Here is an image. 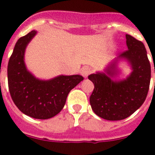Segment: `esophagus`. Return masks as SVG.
Instances as JSON below:
<instances>
[{
    "instance_id": "1",
    "label": "esophagus",
    "mask_w": 155,
    "mask_h": 155,
    "mask_svg": "<svg viewBox=\"0 0 155 155\" xmlns=\"http://www.w3.org/2000/svg\"><path fill=\"white\" fill-rule=\"evenodd\" d=\"M90 73H91V68L89 67H87V66L82 68L81 71V74L84 77V78H87L90 74Z\"/></svg>"
}]
</instances>
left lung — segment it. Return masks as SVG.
Instances as JSON below:
<instances>
[{
	"mask_svg": "<svg viewBox=\"0 0 155 155\" xmlns=\"http://www.w3.org/2000/svg\"><path fill=\"white\" fill-rule=\"evenodd\" d=\"M126 39L127 51L108 64L103 71L88 76L94 85L90 96L91 109L104 120L114 121L129 117L143 105L148 92L150 65L144 45L127 34ZM121 62H127L131 70L123 79L118 78Z\"/></svg>",
	"mask_w": 155,
	"mask_h": 155,
	"instance_id": "obj_1",
	"label": "left lung"
}]
</instances>
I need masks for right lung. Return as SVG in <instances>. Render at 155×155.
I'll return each instance as SVG.
<instances>
[{"mask_svg": "<svg viewBox=\"0 0 155 155\" xmlns=\"http://www.w3.org/2000/svg\"><path fill=\"white\" fill-rule=\"evenodd\" d=\"M36 34L37 31L32 30L16 42L8 65V87L14 103L21 113L46 120L62 110L71 90L84 78L79 74L59 75L43 80L31 74L25 65V53Z\"/></svg>", "mask_w": 155, "mask_h": 155, "instance_id": "right-lung-1", "label": "right lung"}]
</instances>
